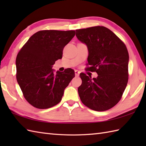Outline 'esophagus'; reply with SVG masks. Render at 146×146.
Listing matches in <instances>:
<instances>
[{
	"mask_svg": "<svg viewBox=\"0 0 146 146\" xmlns=\"http://www.w3.org/2000/svg\"><path fill=\"white\" fill-rule=\"evenodd\" d=\"M80 72L78 70H75V74L76 76H78L79 75H80Z\"/></svg>",
	"mask_w": 146,
	"mask_h": 146,
	"instance_id": "esophagus-1",
	"label": "esophagus"
}]
</instances>
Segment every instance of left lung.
<instances>
[{
	"mask_svg": "<svg viewBox=\"0 0 146 146\" xmlns=\"http://www.w3.org/2000/svg\"><path fill=\"white\" fill-rule=\"evenodd\" d=\"M79 41L87 46L86 69L97 78L81 73L78 88L82 103L92 110L105 111L120 101L128 82L129 56L124 43L109 29L95 26L76 30Z\"/></svg>",
	"mask_w": 146,
	"mask_h": 146,
	"instance_id": "8db88e82",
	"label": "left lung"
}]
</instances>
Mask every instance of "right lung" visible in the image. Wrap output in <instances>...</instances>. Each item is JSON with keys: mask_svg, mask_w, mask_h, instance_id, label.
<instances>
[{"mask_svg": "<svg viewBox=\"0 0 146 146\" xmlns=\"http://www.w3.org/2000/svg\"><path fill=\"white\" fill-rule=\"evenodd\" d=\"M75 35V31H40L18 52L17 81L24 98L33 107L46 109L61 100L75 71L70 68L54 73L52 67L62 58L63 48Z\"/></svg>", "mask_w": 146, "mask_h": 146, "instance_id": "1", "label": "right lung"}]
</instances>
